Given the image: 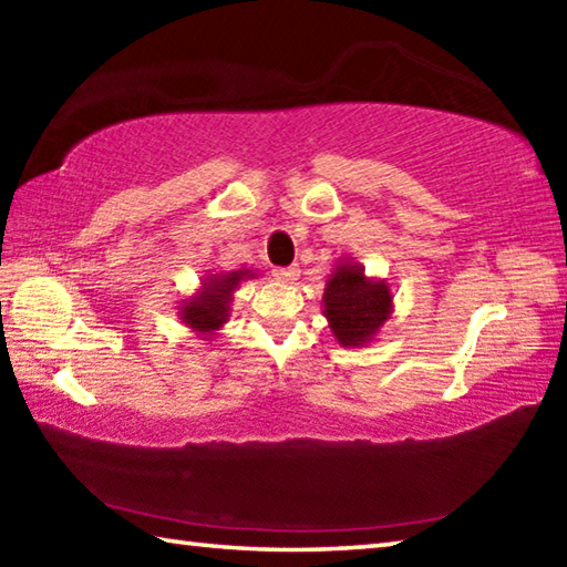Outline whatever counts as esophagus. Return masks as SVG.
<instances>
[{
  "label": "esophagus",
  "mask_w": 567,
  "mask_h": 567,
  "mask_svg": "<svg viewBox=\"0 0 567 567\" xmlns=\"http://www.w3.org/2000/svg\"><path fill=\"white\" fill-rule=\"evenodd\" d=\"M297 275H300L297 267H277V270H272V277L277 282H295Z\"/></svg>",
  "instance_id": "1"
}]
</instances>
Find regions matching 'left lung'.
Segmentation results:
<instances>
[{
	"label": "left lung",
	"mask_w": 567,
	"mask_h": 567,
	"mask_svg": "<svg viewBox=\"0 0 567 567\" xmlns=\"http://www.w3.org/2000/svg\"><path fill=\"white\" fill-rule=\"evenodd\" d=\"M395 312L385 277H370L352 257H338L324 280L322 315L342 348H368Z\"/></svg>",
	"instance_id": "left-lung-1"
}]
</instances>
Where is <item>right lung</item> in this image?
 <instances>
[{
	"mask_svg": "<svg viewBox=\"0 0 567 567\" xmlns=\"http://www.w3.org/2000/svg\"><path fill=\"white\" fill-rule=\"evenodd\" d=\"M257 270H247V267H239V270H213L199 280V287L185 300L177 305V318L185 324L189 332H195L199 340L213 342L219 330L229 322V312H233V300L237 287L255 280Z\"/></svg>",
	"mask_w": 567,
	"mask_h": 567,
	"instance_id": "right-lung-1",
	"label": "right lung"
}]
</instances>
